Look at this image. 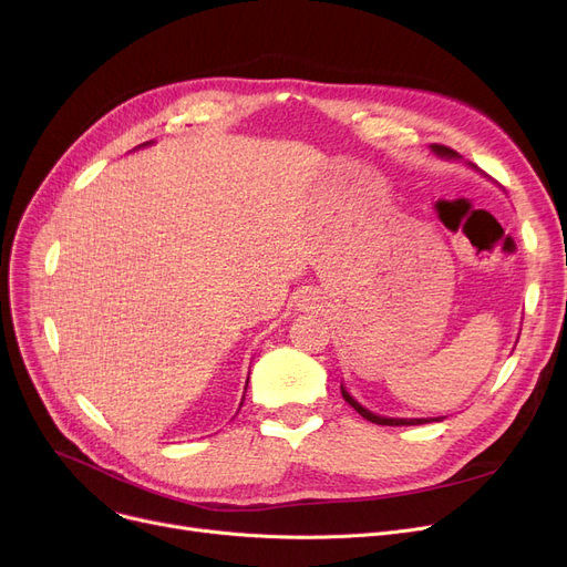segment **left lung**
Returning <instances> with one entry per match:
<instances>
[{"mask_svg": "<svg viewBox=\"0 0 567 567\" xmlns=\"http://www.w3.org/2000/svg\"><path fill=\"white\" fill-rule=\"evenodd\" d=\"M431 150H434L439 156H445V158H454L456 156V152H452L450 147H445V145H431ZM341 394H343V399L350 403V406H353L362 417H367L369 422H373V424H385V426H409V424H426V422H431V420H426V417H413V420H406V417H381V415H375V413H371V411H367L364 406H360V403L350 396L343 388H341Z\"/></svg>", "mask_w": 567, "mask_h": 567, "instance_id": "1", "label": "left lung"}]
</instances>
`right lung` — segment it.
<instances>
[{
	"mask_svg": "<svg viewBox=\"0 0 567 567\" xmlns=\"http://www.w3.org/2000/svg\"><path fill=\"white\" fill-rule=\"evenodd\" d=\"M145 145H150V143H143V147H145ZM138 147H141V145H138Z\"/></svg>",
	"mask_w": 567,
	"mask_h": 567,
	"instance_id": "obj_1",
	"label": "right lung"
}]
</instances>
